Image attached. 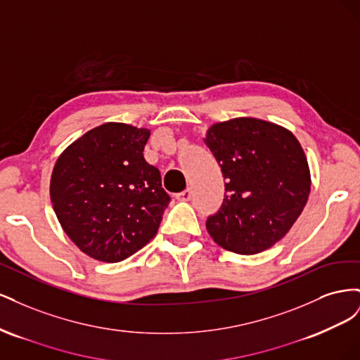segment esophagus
Wrapping results in <instances>:
<instances>
[{"label":"esophagus","mask_w":360,"mask_h":360,"mask_svg":"<svg viewBox=\"0 0 360 360\" xmlns=\"http://www.w3.org/2000/svg\"><path fill=\"white\" fill-rule=\"evenodd\" d=\"M176 198H177L179 201H189V200L192 198V191H191V189L183 191V192H180V193L176 195Z\"/></svg>","instance_id":"obj_1"}]
</instances>
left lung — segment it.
Returning a JSON list of instances; mask_svg holds the SVG:
<instances>
[{
    "label": "left lung",
    "mask_w": 360,
    "mask_h": 360,
    "mask_svg": "<svg viewBox=\"0 0 360 360\" xmlns=\"http://www.w3.org/2000/svg\"><path fill=\"white\" fill-rule=\"evenodd\" d=\"M204 143L225 179L224 202L207 217V231L240 255L271 248L309 197L311 174L299 141L278 124L240 117L213 124Z\"/></svg>",
    "instance_id": "1"
}]
</instances>
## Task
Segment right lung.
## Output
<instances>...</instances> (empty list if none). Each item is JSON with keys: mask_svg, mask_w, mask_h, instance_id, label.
<instances>
[{"mask_svg": "<svg viewBox=\"0 0 360 360\" xmlns=\"http://www.w3.org/2000/svg\"><path fill=\"white\" fill-rule=\"evenodd\" d=\"M148 138V129L105 123L76 139L53 167V212L70 240L94 259L123 261L159 230L171 197L159 169L144 159Z\"/></svg>", "mask_w": 360, "mask_h": 360, "instance_id": "right-lung-1", "label": "right lung"}]
</instances>
